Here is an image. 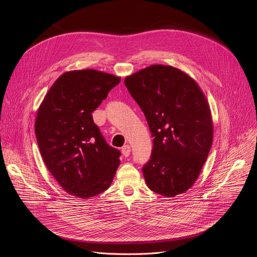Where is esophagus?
I'll return each mask as SVG.
<instances>
[{"label": "esophagus", "mask_w": 257, "mask_h": 257, "mask_svg": "<svg viewBox=\"0 0 257 257\" xmlns=\"http://www.w3.org/2000/svg\"><path fill=\"white\" fill-rule=\"evenodd\" d=\"M130 146L129 145H124L122 148V154L124 157H129L130 155Z\"/></svg>", "instance_id": "esophagus-1"}]
</instances>
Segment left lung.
I'll list each match as a JSON object with an SVG mask.
<instances>
[{"label":"left lung","instance_id":"8db88e82","mask_svg":"<svg viewBox=\"0 0 257 257\" xmlns=\"http://www.w3.org/2000/svg\"><path fill=\"white\" fill-rule=\"evenodd\" d=\"M124 83L154 137L151 160L142 168L146 184L166 197L186 192L212 143L211 113L203 91L185 72L165 65L139 70Z\"/></svg>","mask_w":257,"mask_h":257}]
</instances>
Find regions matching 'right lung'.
Segmentation results:
<instances>
[{
    "label": "right lung",
    "mask_w": 257,
    "mask_h": 257,
    "mask_svg": "<svg viewBox=\"0 0 257 257\" xmlns=\"http://www.w3.org/2000/svg\"><path fill=\"white\" fill-rule=\"evenodd\" d=\"M121 78L93 69L65 72L51 86L35 119L43 160L61 187L78 198L105 191L120 165L91 113Z\"/></svg>",
    "instance_id": "1"
}]
</instances>
